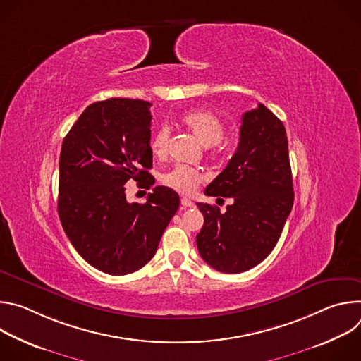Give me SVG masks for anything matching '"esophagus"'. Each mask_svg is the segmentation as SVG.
Returning a JSON list of instances; mask_svg holds the SVG:
<instances>
[{
	"mask_svg": "<svg viewBox=\"0 0 361 361\" xmlns=\"http://www.w3.org/2000/svg\"><path fill=\"white\" fill-rule=\"evenodd\" d=\"M181 205H183V209H190V207H194V202L190 198L183 197L181 198Z\"/></svg>",
	"mask_w": 361,
	"mask_h": 361,
	"instance_id": "obj_1",
	"label": "esophagus"
}]
</instances>
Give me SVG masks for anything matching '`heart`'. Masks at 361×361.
Masks as SVG:
<instances>
[{
    "label": "heart",
    "instance_id": "heart-1",
    "mask_svg": "<svg viewBox=\"0 0 361 361\" xmlns=\"http://www.w3.org/2000/svg\"><path fill=\"white\" fill-rule=\"evenodd\" d=\"M180 126L191 133L202 147H207L212 152V156L223 149V135L226 131L224 121L213 111L195 109L185 111L180 117ZM169 141H170V130L166 126H161L152 134L149 147L151 152L157 159H164L169 151ZM202 174L197 169L187 167V166H176L174 169L169 170L163 174L161 181L164 185L183 192L191 194L202 181Z\"/></svg>",
    "mask_w": 361,
    "mask_h": 361
}]
</instances>
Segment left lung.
I'll list each match as a JSON object with an SVG mask.
<instances>
[{
  "label": "left lung",
  "mask_w": 361,
  "mask_h": 361,
  "mask_svg": "<svg viewBox=\"0 0 361 361\" xmlns=\"http://www.w3.org/2000/svg\"><path fill=\"white\" fill-rule=\"evenodd\" d=\"M204 194L233 202L224 213L197 202L204 216L195 238L202 260L228 274L260 264L276 247L294 201L286 128L267 107L243 114L237 151Z\"/></svg>",
  "instance_id": "obj_1"
}]
</instances>
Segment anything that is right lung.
<instances>
[{"instance_id":"add662e5","label":"right lung","mask_w":361,"mask_h":361,"mask_svg":"<svg viewBox=\"0 0 361 361\" xmlns=\"http://www.w3.org/2000/svg\"><path fill=\"white\" fill-rule=\"evenodd\" d=\"M151 104L110 98L88 106L66 135L60 154L59 216L71 244L97 270L124 276L144 267L178 210V194L152 188L128 202L126 183L154 184Z\"/></svg>"}]
</instances>
